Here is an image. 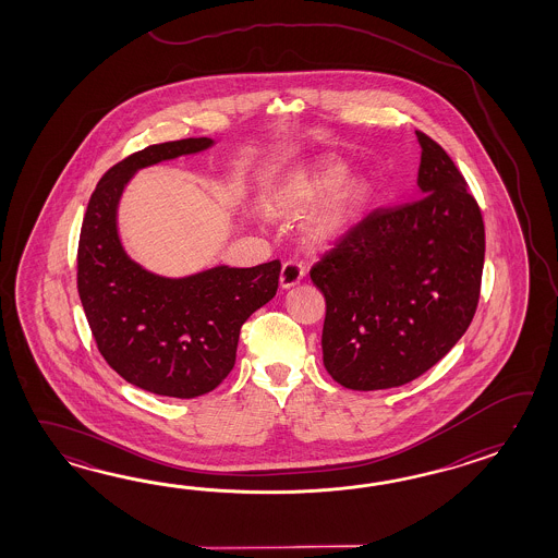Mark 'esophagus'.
Returning a JSON list of instances; mask_svg holds the SVG:
<instances>
[{
    "label": "esophagus",
    "mask_w": 558,
    "mask_h": 558,
    "mask_svg": "<svg viewBox=\"0 0 558 558\" xmlns=\"http://www.w3.org/2000/svg\"><path fill=\"white\" fill-rule=\"evenodd\" d=\"M305 265L301 262H295V259H289V262L283 263V267H281V287L283 289H289V287H295L303 277H305Z\"/></svg>",
    "instance_id": "34e87169"
}]
</instances>
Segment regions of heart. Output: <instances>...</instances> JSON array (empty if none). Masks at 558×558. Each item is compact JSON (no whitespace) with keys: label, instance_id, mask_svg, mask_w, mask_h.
<instances>
[{"label":"heart","instance_id":"1","mask_svg":"<svg viewBox=\"0 0 558 558\" xmlns=\"http://www.w3.org/2000/svg\"><path fill=\"white\" fill-rule=\"evenodd\" d=\"M347 167L337 159H327L319 166L303 169L281 181L269 195L267 207L275 214L303 211L319 203L343 181ZM371 187L367 181L356 179L347 183L331 202L327 203L311 221L313 241H327L339 235L355 221L363 207L367 205Z\"/></svg>","mask_w":558,"mask_h":558}]
</instances>
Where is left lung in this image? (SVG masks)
I'll use <instances>...</instances> for the list:
<instances>
[{
  "label": "left lung",
  "mask_w": 558,
  "mask_h": 558,
  "mask_svg": "<svg viewBox=\"0 0 558 558\" xmlns=\"http://www.w3.org/2000/svg\"><path fill=\"white\" fill-rule=\"evenodd\" d=\"M418 195L361 219L311 267L323 363L344 389L401 387L463 337L481 296L485 223L451 157L416 131Z\"/></svg>",
  "instance_id": "1"
}]
</instances>
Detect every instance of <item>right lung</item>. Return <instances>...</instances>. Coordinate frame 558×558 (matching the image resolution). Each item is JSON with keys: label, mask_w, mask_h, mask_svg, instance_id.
Masks as SVG:
<instances>
[{"label": "right lung", "mask_w": 558, "mask_h": 558, "mask_svg": "<svg viewBox=\"0 0 558 558\" xmlns=\"http://www.w3.org/2000/svg\"><path fill=\"white\" fill-rule=\"evenodd\" d=\"M211 143L190 137L147 145L107 169L87 203L77 245V291L107 365L140 389L175 399L199 397L223 383L235 365L243 323L274 299L281 274L275 259L163 279L121 247L116 209L131 175Z\"/></svg>", "instance_id": "right-lung-1"}]
</instances>
